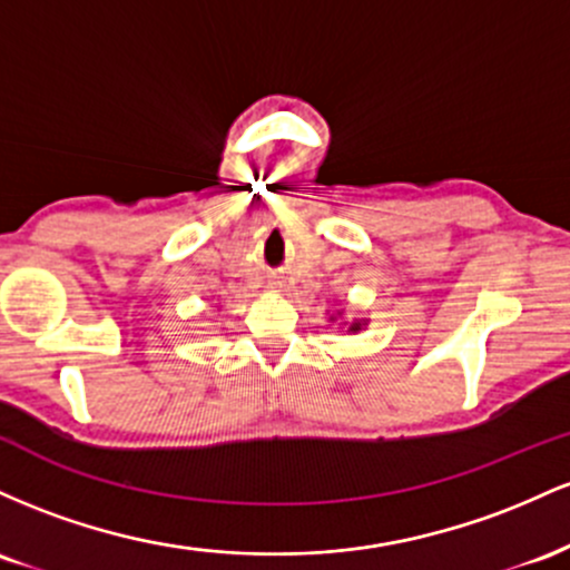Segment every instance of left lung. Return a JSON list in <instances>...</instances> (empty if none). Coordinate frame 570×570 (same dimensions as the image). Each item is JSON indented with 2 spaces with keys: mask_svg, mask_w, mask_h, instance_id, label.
I'll return each instance as SVG.
<instances>
[{
  "mask_svg": "<svg viewBox=\"0 0 570 570\" xmlns=\"http://www.w3.org/2000/svg\"><path fill=\"white\" fill-rule=\"evenodd\" d=\"M328 323H338V328H347V334H361V331L368 325V320L366 317L347 320L344 317V309H336V312H328Z\"/></svg>",
  "mask_w": 570,
  "mask_h": 570,
  "instance_id": "1",
  "label": "left lung"
}]
</instances>
